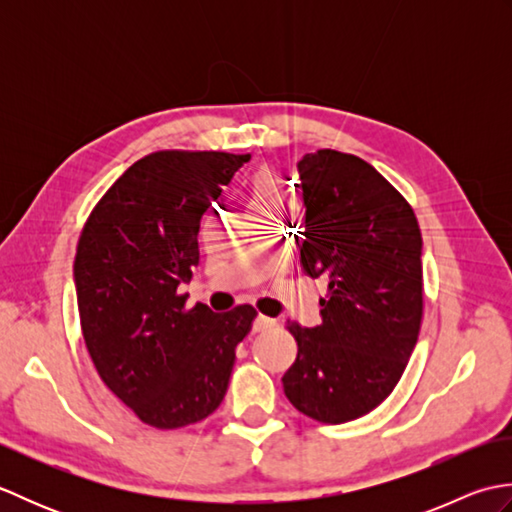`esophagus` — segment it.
<instances>
[{
	"label": "esophagus",
	"mask_w": 512,
	"mask_h": 512,
	"mask_svg": "<svg viewBox=\"0 0 512 512\" xmlns=\"http://www.w3.org/2000/svg\"><path fill=\"white\" fill-rule=\"evenodd\" d=\"M277 328V321L270 319V317H264V314H259V317L253 321V330L255 332H268Z\"/></svg>",
	"instance_id": "1"
}]
</instances>
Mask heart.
<instances>
[{"instance_id": "obj_1", "label": "heart", "mask_w": 512, "mask_h": 512, "mask_svg": "<svg viewBox=\"0 0 512 512\" xmlns=\"http://www.w3.org/2000/svg\"><path fill=\"white\" fill-rule=\"evenodd\" d=\"M253 202L259 209H270V206H275L279 202V189L270 173H262V176L255 180Z\"/></svg>"}]
</instances>
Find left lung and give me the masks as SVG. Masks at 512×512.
Instances as JSON below:
<instances>
[{"mask_svg":"<svg viewBox=\"0 0 512 512\" xmlns=\"http://www.w3.org/2000/svg\"><path fill=\"white\" fill-rule=\"evenodd\" d=\"M297 169L301 266L328 279V295L317 328L288 321L299 350L281 383L303 416L341 424L394 391L416 347L422 235L409 202L358 156L319 149Z\"/></svg>","mask_w":512,"mask_h":512,"instance_id":"left-lung-1","label":"left lung"}]
</instances>
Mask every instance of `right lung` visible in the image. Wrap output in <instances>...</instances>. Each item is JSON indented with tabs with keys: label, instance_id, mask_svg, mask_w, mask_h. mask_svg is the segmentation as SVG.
Listing matches in <instances>:
<instances>
[{
	"label": "right lung",
	"instance_id": "1",
	"mask_svg": "<svg viewBox=\"0 0 512 512\" xmlns=\"http://www.w3.org/2000/svg\"><path fill=\"white\" fill-rule=\"evenodd\" d=\"M250 154L156 151L118 178L83 226L76 306L103 383L149 427L180 429L220 407L253 306L187 310L206 211Z\"/></svg>",
	"mask_w": 512,
	"mask_h": 512
}]
</instances>
